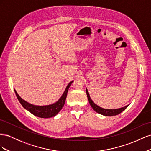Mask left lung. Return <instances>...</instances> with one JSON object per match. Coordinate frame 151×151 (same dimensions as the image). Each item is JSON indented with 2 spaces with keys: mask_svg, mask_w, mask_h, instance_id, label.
<instances>
[{
  "mask_svg": "<svg viewBox=\"0 0 151 151\" xmlns=\"http://www.w3.org/2000/svg\"><path fill=\"white\" fill-rule=\"evenodd\" d=\"M86 92H87V97H88V100L89 101L90 106H91V107H92V109L95 111L97 112V113L102 114V115L106 116H111L118 115L119 113H121L122 112H123L129 106V104H128V105H127L126 106H124L123 107H120V108L114 109L102 108V107L97 106L96 104H95V103L93 102V101L91 99V98H90V95H89L88 91V90H87V88H86Z\"/></svg>",
  "mask_w": 151,
  "mask_h": 151,
  "instance_id": "left-lung-1",
  "label": "left lung"
}]
</instances>
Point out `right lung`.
Segmentation results:
<instances>
[{
    "label": "right lung",
    "instance_id": "right-lung-1",
    "mask_svg": "<svg viewBox=\"0 0 151 151\" xmlns=\"http://www.w3.org/2000/svg\"><path fill=\"white\" fill-rule=\"evenodd\" d=\"M73 82V80L68 83L61 97L59 98V99L57 102L53 103V104L46 106H37L30 104V103L23 100L19 96L18 93H17L15 89L14 92L18 101L25 109H27L33 115L38 116L39 118H49L54 117L55 115H57L59 112L63 108L64 103H65L68 89L70 87V86L71 85V83Z\"/></svg>",
    "mask_w": 151,
    "mask_h": 151
}]
</instances>
